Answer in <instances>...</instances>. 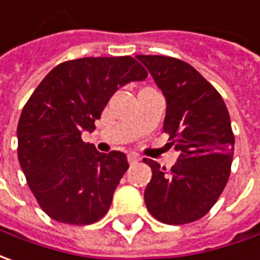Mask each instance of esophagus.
<instances>
[{
  "label": "esophagus",
  "instance_id": "obj_1",
  "mask_svg": "<svg viewBox=\"0 0 260 260\" xmlns=\"http://www.w3.org/2000/svg\"><path fill=\"white\" fill-rule=\"evenodd\" d=\"M128 161H129V164H137L139 161V157L135 152H131V154H128Z\"/></svg>",
  "mask_w": 260,
  "mask_h": 260
}]
</instances>
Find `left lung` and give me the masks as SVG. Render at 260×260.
<instances>
[{
	"instance_id": "obj_1",
	"label": "left lung",
	"mask_w": 260,
	"mask_h": 260,
	"mask_svg": "<svg viewBox=\"0 0 260 260\" xmlns=\"http://www.w3.org/2000/svg\"><path fill=\"white\" fill-rule=\"evenodd\" d=\"M167 102L164 132L180 152L171 171L145 158L152 170L144 199L148 211L167 224L202 219L217 202L230 175L235 137L220 93L183 60L137 56Z\"/></svg>"
}]
</instances>
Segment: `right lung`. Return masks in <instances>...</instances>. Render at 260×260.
Masks as SVG:
<instances>
[{"label":"right lung","mask_w":260,"mask_h":260,"mask_svg":"<svg viewBox=\"0 0 260 260\" xmlns=\"http://www.w3.org/2000/svg\"><path fill=\"white\" fill-rule=\"evenodd\" d=\"M147 70L131 56L83 57L58 64L25 103L18 126V161L43 211L66 224H90L108 213L128 170L121 151L99 152L82 141L94 131L112 94Z\"/></svg>","instance_id":"add662e5"}]
</instances>
